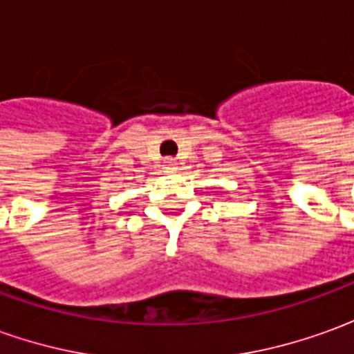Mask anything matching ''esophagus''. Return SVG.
<instances>
[{
    "mask_svg": "<svg viewBox=\"0 0 354 354\" xmlns=\"http://www.w3.org/2000/svg\"><path fill=\"white\" fill-rule=\"evenodd\" d=\"M162 169L167 170V172H174V170H176V161H174V159H165Z\"/></svg>",
    "mask_w": 354,
    "mask_h": 354,
    "instance_id": "1",
    "label": "esophagus"
}]
</instances>
